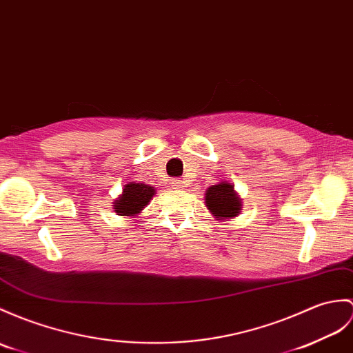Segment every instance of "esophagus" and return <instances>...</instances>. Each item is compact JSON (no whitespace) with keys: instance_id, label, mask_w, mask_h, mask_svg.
Segmentation results:
<instances>
[{"instance_id":"obj_1","label":"esophagus","mask_w":353,"mask_h":353,"mask_svg":"<svg viewBox=\"0 0 353 353\" xmlns=\"http://www.w3.org/2000/svg\"><path fill=\"white\" fill-rule=\"evenodd\" d=\"M171 188H174V190H182L183 182H182V180L173 179V180H171Z\"/></svg>"}]
</instances>
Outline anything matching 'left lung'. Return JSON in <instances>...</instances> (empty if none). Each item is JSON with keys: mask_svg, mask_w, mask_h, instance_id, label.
<instances>
[{"mask_svg": "<svg viewBox=\"0 0 353 353\" xmlns=\"http://www.w3.org/2000/svg\"><path fill=\"white\" fill-rule=\"evenodd\" d=\"M206 206L219 219H232L241 214L242 200L234 192V186L228 182H219L208 188Z\"/></svg>", "mask_w": 353, "mask_h": 353, "instance_id": "1", "label": "left lung"}]
</instances>
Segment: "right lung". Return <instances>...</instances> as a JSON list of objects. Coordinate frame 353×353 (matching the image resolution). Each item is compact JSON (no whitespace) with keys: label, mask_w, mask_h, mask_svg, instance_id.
Here are the masks:
<instances>
[{"label":"right lung","mask_w":353,"mask_h":353,"mask_svg":"<svg viewBox=\"0 0 353 353\" xmlns=\"http://www.w3.org/2000/svg\"><path fill=\"white\" fill-rule=\"evenodd\" d=\"M157 194L153 186L129 182L123 188V194L114 201V209L120 216H137L150 203Z\"/></svg>","instance_id":"right-lung-1"}]
</instances>
